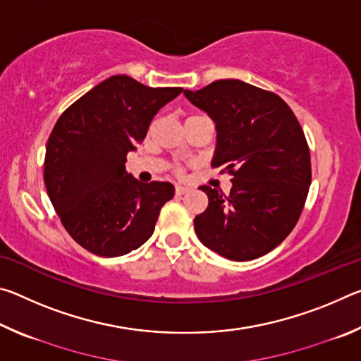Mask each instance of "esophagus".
Here are the masks:
<instances>
[{"instance_id": "esophagus-1", "label": "esophagus", "mask_w": 361, "mask_h": 361, "mask_svg": "<svg viewBox=\"0 0 361 361\" xmlns=\"http://www.w3.org/2000/svg\"><path fill=\"white\" fill-rule=\"evenodd\" d=\"M175 192H176V195H185L189 192V188L188 186H176Z\"/></svg>"}]
</instances>
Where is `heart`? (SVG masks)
I'll return each mask as SVG.
<instances>
[{"mask_svg": "<svg viewBox=\"0 0 361 361\" xmlns=\"http://www.w3.org/2000/svg\"><path fill=\"white\" fill-rule=\"evenodd\" d=\"M192 118H195V116H192Z\"/></svg>", "mask_w": 361, "mask_h": 361, "instance_id": "b5f03b06", "label": "heart"}]
</instances>
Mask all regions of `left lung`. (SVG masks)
Segmentation results:
<instances>
[{"label": "left lung", "mask_w": 361, "mask_h": 361, "mask_svg": "<svg viewBox=\"0 0 361 361\" xmlns=\"http://www.w3.org/2000/svg\"><path fill=\"white\" fill-rule=\"evenodd\" d=\"M185 97L216 129L213 167L232 175L228 195L199 189L209 207L194 218L199 240L232 261H250L285 240L310 186V152L295 113L279 95L240 79H219Z\"/></svg>", "instance_id": "left-lung-1"}]
</instances>
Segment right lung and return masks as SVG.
<instances>
[{
	"label": "right lung",
	"instance_id": "right-lung-1",
	"mask_svg": "<svg viewBox=\"0 0 361 361\" xmlns=\"http://www.w3.org/2000/svg\"><path fill=\"white\" fill-rule=\"evenodd\" d=\"M181 92L116 75L73 103L54 126L44 159L47 194L63 228L87 252L127 255L154 232L175 188L133 178L126 170L127 152L137 149L156 113Z\"/></svg>",
	"mask_w": 361,
	"mask_h": 361
}]
</instances>
